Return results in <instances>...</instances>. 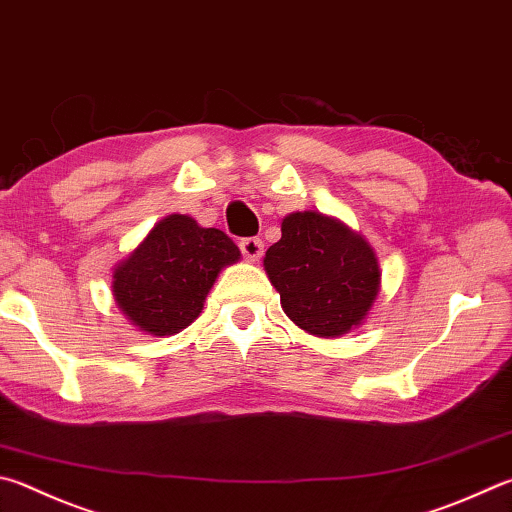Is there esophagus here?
<instances>
[{
    "instance_id": "esophagus-1",
    "label": "esophagus",
    "mask_w": 512,
    "mask_h": 512,
    "mask_svg": "<svg viewBox=\"0 0 512 512\" xmlns=\"http://www.w3.org/2000/svg\"><path fill=\"white\" fill-rule=\"evenodd\" d=\"M241 253L248 259V262H257L259 257L264 255V241L257 239V237H248V239H241Z\"/></svg>"
}]
</instances>
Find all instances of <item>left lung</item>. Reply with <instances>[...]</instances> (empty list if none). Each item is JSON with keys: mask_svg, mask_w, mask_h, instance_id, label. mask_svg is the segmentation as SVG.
<instances>
[{"mask_svg": "<svg viewBox=\"0 0 512 512\" xmlns=\"http://www.w3.org/2000/svg\"><path fill=\"white\" fill-rule=\"evenodd\" d=\"M264 271L288 320L315 338L358 329L383 277L376 250L360 232L315 210L282 219V239L266 250Z\"/></svg>", "mask_w": 512, "mask_h": 512, "instance_id": "obj_1", "label": "left lung"}]
</instances>
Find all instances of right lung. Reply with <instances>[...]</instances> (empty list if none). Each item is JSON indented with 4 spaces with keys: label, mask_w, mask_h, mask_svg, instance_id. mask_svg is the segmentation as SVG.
<instances>
[{
    "label": "right lung",
    "mask_w": 512,
    "mask_h": 512,
    "mask_svg": "<svg viewBox=\"0 0 512 512\" xmlns=\"http://www.w3.org/2000/svg\"><path fill=\"white\" fill-rule=\"evenodd\" d=\"M239 259L226 232L174 212L156 221L114 266L111 295L138 331L174 336L199 318L219 273Z\"/></svg>",
    "instance_id": "obj_1"
}]
</instances>
